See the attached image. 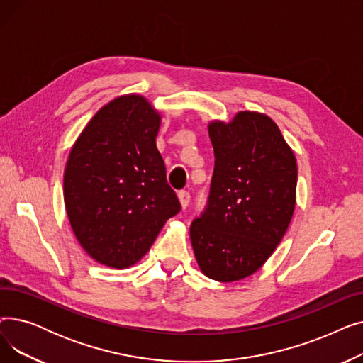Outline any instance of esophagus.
<instances>
[{
	"label": "esophagus",
	"mask_w": 363,
	"mask_h": 363,
	"mask_svg": "<svg viewBox=\"0 0 363 363\" xmlns=\"http://www.w3.org/2000/svg\"><path fill=\"white\" fill-rule=\"evenodd\" d=\"M178 199H179L181 207H182V208H186L188 204H189V199H191V197H189V193H188V191H179Z\"/></svg>",
	"instance_id": "esophagus-1"
}]
</instances>
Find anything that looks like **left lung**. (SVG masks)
<instances>
[{
	"instance_id": "1",
	"label": "left lung",
	"mask_w": 363,
	"mask_h": 363,
	"mask_svg": "<svg viewBox=\"0 0 363 363\" xmlns=\"http://www.w3.org/2000/svg\"><path fill=\"white\" fill-rule=\"evenodd\" d=\"M208 137L215 151L211 193L189 237L201 272L233 282L259 271L287 231L297 163L277 123L257 111L211 122Z\"/></svg>"
}]
</instances>
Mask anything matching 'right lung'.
Listing matches in <instances>:
<instances>
[{"instance_id": "1", "label": "right lung", "mask_w": 363, "mask_h": 363, "mask_svg": "<svg viewBox=\"0 0 363 363\" xmlns=\"http://www.w3.org/2000/svg\"><path fill=\"white\" fill-rule=\"evenodd\" d=\"M160 114L138 94L103 106L73 144L65 206L82 249L108 268L135 264L181 211L156 147Z\"/></svg>"}]
</instances>
